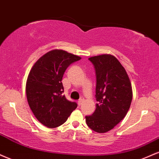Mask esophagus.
<instances>
[{
	"label": "esophagus",
	"mask_w": 159,
	"mask_h": 159,
	"mask_svg": "<svg viewBox=\"0 0 159 159\" xmlns=\"http://www.w3.org/2000/svg\"><path fill=\"white\" fill-rule=\"evenodd\" d=\"M83 102H84V100H83V99H80V100H78V102H77L78 105H79V106H81L82 104L83 103Z\"/></svg>",
	"instance_id": "obj_1"
}]
</instances>
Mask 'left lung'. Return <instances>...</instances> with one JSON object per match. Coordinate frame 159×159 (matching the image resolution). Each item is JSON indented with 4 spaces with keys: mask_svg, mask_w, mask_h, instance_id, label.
<instances>
[{
    "mask_svg": "<svg viewBox=\"0 0 159 159\" xmlns=\"http://www.w3.org/2000/svg\"><path fill=\"white\" fill-rule=\"evenodd\" d=\"M96 72V109L85 121L99 133L110 131L127 114L132 100V89L127 73L116 57L102 54L89 58Z\"/></svg>",
    "mask_w": 159,
    "mask_h": 159,
    "instance_id": "left-lung-1",
    "label": "left lung"
}]
</instances>
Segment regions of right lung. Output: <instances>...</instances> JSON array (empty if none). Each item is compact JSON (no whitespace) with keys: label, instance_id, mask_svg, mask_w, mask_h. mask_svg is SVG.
I'll list each match as a JSON object with an SVG mask.
<instances>
[{"label":"right lung","instance_id":"1","mask_svg":"<svg viewBox=\"0 0 159 159\" xmlns=\"http://www.w3.org/2000/svg\"><path fill=\"white\" fill-rule=\"evenodd\" d=\"M80 59L65 50H53L32 67L26 83L27 102L37 120L47 127L61 126L77 107L62 95L61 80L69 65Z\"/></svg>","mask_w":159,"mask_h":159}]
</instances>
